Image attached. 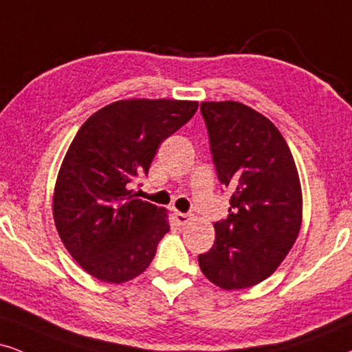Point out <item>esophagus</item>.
<instances>
[{
  "mask_svg": "<svg viewBox=\"0 0 352 352\" xmlns=\"http://www.w3.org/2000/svg\"><path fill=\"white\" fill-rule=\"evenodd\" d=\"M173 219H175V222L179 226H186L190 222L191 217L188 214H184V212H180V211H175L173 212Z\"/></svg>",
  "mask_w": 352,
  "mask_h": 352,
  "instance_id": "esophagus-1",
  "label": "esophagus"
}]
</instances>
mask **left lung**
<instances>
[{
    "instance_id": "left-lung-1",
    "label": "left lung",
    "mask_w": 352,
    "mask_h": 352,
    "mask_svg": "<svg viewBox=\"0 0 352 352\" xmlns=\"http://www.w3.org/2000/svg\"><path fill=\"white\" fill-rule=\"evenodd\" d=\"M217 177L232 191L214 245L198 256L203 274L224 291L265 281L294 245L302 188L291 149L274 123L235 100L203 102Z\"/></svg>"
}]
</instances>
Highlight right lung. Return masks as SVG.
Here are the masks:
<instances>
[{
    "label": "right lung",
    "mask_w": 352,
    "mask_h": 352,
    "mask_svg": "<svg viewBox=\"0 0 352 352\" xmlns=\"http://www.w3.org/2000/svg\"><path fill=\"white\" fill-rule=\"evenodd\" d=\"M198 102L124 99L92 113L71 141L53 190V219L81 268L104 283L135 279L170 230L168 211L136 198L159 146Z\"/></svg>",
    "instance_id": "1"
}]
</instances>
